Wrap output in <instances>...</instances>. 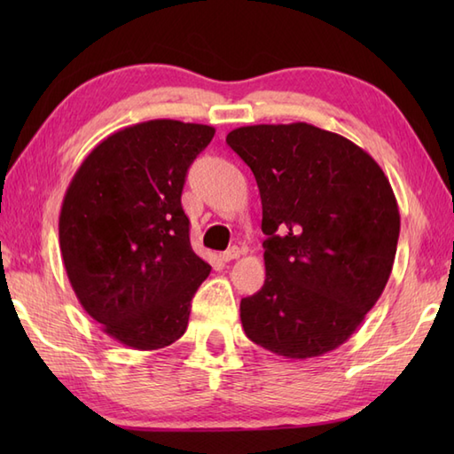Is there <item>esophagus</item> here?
Here are the masks:
<instances>
[{"mask_svg": "<svg viewBox=\"0 0 454 454\" xmlns=\"http://www.w3.org/2000/svg\"><path fill=\"white\" fill-rule=\"evenodd\" d=\"M239 255H242V249H239L238 246H232V247H228L226 252H222V262H232V259H238Z\"/></svg>", "mask_w": 454, "mask_h": 454, "instance_id": "34e87169", "label": "esophagus"}]
</instances>
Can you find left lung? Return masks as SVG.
Segmentation results:
<instances>
[{
  "label": "left lung",
  "instance_id": "1",
  "mask_svg": "<svg viewBox=\"0 0 454 454\" xmlns=\"http://www.w3.org/2000/svg\"><path fill=\"white\" fill-rule=\"evenodd\" d=\"M226 142L254 171L267 236L265 285L239 302L246 335L286 359L337 349L392 273L400 210L388 177L308 122L239 127Z\"/></svg>",
  "mask_w": 454,
  "mask_h": 454
}]
</instances>
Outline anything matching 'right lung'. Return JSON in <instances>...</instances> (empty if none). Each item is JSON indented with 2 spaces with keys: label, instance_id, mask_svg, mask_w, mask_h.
<instances>
[{
  "label": "right lung",
  "instance_id": "add662e5",
  "mask_svg": "<svg viewBox=\"0 0 454 454\" xmlns=\"http://www.w3.org/2000/svg\"><path fill=\"white\" fill-rule=\"evenodd\" d=\"M212 137L207 124H134L99 142L66 189L58 232L67 278L101 330L132 349L177 341L210 273L191 247L181 191Z\"/></svg>",
  "mask_w": 454,
  "mask_h": 454
}]
</instances>
